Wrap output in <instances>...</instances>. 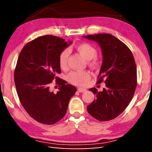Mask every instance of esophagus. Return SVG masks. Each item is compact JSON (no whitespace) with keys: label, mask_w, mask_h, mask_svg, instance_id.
I'll return each mask as SVG.
<instances>
[{"label":"esophagus","mask_w":152,"mask_h":152,"mask_svg":"<svg viewBox=\"0 0 152 152\" xmlns=\"http://www.w3.org/2000/svg\"><path fill=\"white\" fill-rule=\"evenodd\" d=\"M78 91L80 93H84L86 91V89L85 88H78Z\"/></svg>","instance_id":"1"}]
</instances>
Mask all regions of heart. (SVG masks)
I'll list each match as a JSON object with an SVG mask.
<instances>
[{"label": "heart", "mask_w": 152, "mask_h": 152, "mask_svg": "<svg viewBox=\"0 0 152 152\" xmlns=\"http://www.w3.org/2000/svg\"><path fill=\"white\" fill-rule=\"evenodd\" d=\"M76 51L88 61V64L92 68H98L101 63L99 58L96 57L97 50L89 43H82L75 47ZM69 56V50L65 49L61 51L59 56V66L63 69L67 67V61ZM90 79V74L88 71H72L67 75V80L73 85L78 86H85Z\"/></svg>", "instance_id": "heart-1"}]
</instances>
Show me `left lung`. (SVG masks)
<instances>
[{
  "label": "left lung",
  "mask_w": 152,
  "mask_h": 152,
  "mask_svg": "<svg viewBox=\"0 0 152 152\" xmlns=\"http://www.w3.org/2000/svg\"><path fill=\"white\" fill-rule=\"evenodd\" d=\"M96 42L101 47L102 63L97 83L104 81L106 88L89 91L96 99L87 107L89 114L99 121L115 118L129 104L137 87V66L131 51L118 38L110 34L83 36Z\"/></svg>",
  "instance_id": "1"
}]
</instances>
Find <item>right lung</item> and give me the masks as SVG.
<instances>
[{"label":"right lung","mask_w":152,"mask_h":152,"mask_svg":"<svg viewBox=\"0 0 152 152\" xmlns=\"http://www.w3.org/2000/svg\"><path fill=\"white\" fill-rule=\"evenodd\" d=\"M72 42L46 35L27 43L19 53L14 72L19 101L28 114L41 124L53 125L62 119L76 91L57 76L61 72L59 54ZM53 79L60 85L56 94L49 89Z\"/></svg>","instance_id":"add662e5"}]
</instances>
